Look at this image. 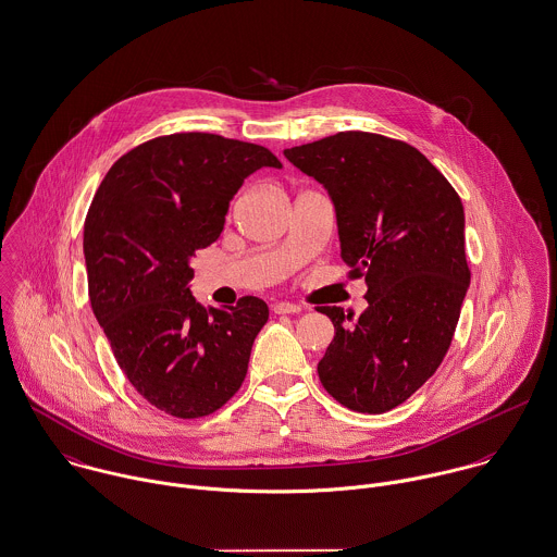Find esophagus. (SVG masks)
I'll list each match as a JSON object with an SVG mask.
<instances>
[{"mask_svg": "<svg viewBox=\"0 0 557 557\" xmlns=\"http://www.w3.org/2000/svg\"><path fill=\"white\" fill-rule=\"evenodd\" d=\"M304 308L297 306V304H288V301H280L273 306V312L275 314H299Z\"/></svg>", "mask_w": 557, "mask_h": 557, "instance_id": "1", "label": "esophagus"}]
</instances>
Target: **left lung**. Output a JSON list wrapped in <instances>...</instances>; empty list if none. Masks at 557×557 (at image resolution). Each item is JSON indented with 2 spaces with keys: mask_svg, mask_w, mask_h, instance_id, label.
Listing matches in <instances>:
<instances>
[{
  "mask_svg": "<svg viewBox=\"0 0 557 557\" xmlns=\"http://www.w3.org/2000/svg\"><path fill=\"white\" fill-rule=\"evenodd\" d=\"M284 157L327 189L339 256L368 286L357 321L317 308L335 330L321 383L350 411L385 413L435 374L449 348L471 277L462 202L418 148L383 135L344 131Z\"/></svg>",
  "mask_w": 557,
  "mask_h": 557,
  "instance_id": "1",
  "label": "left lung"
}]
</instances>
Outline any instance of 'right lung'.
Instances as JSON below:
<instances>
[{"mask_svg": "<svg viewBox=\"0 0 557 557\" xmlns=\"http://www.w3.org/2000/svg\"><path fill=\"white\" fill-rule=\"evenodd\" d=\"M260 168H282L258 144L174 133L120 157L84 225L92 312L131 385L157 409L194 420L240 387L269 321L258 297L205 310L191 258L222 234L230 200Z\"/></svg>", "mask_w": 557, "mask_h": 557, "instance_id": "obj_1", "label": "right lung"}]
</instances>
